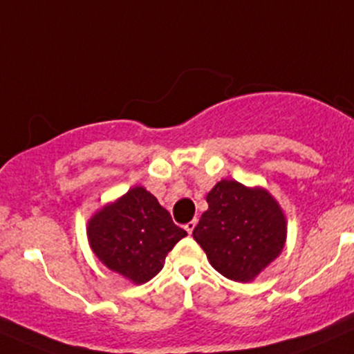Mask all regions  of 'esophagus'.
<instances>
[{
    "mask_svg": "<svg viewBox=\"0 0 354 354\" xmlns=\"http://www.w3.org/2000/svg\"><path fill=\"white\" fill-rule=\"evenodd\" d=\"M195 227H196V220H192V221H188V223L185 225V228H186V232H188L189 235L193 234V230H195Z\"/></svg>",
    "mask_w": 354,
    "mask_h": 354,
    "instance_id": "34e87169",
    "label": "esophagus"
}]
</instances>
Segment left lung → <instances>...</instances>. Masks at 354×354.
I'll use <instances>...</instances> for the list:
<instances>
[{
  "label": "left lung",
  "instance_id": "left-lung-1",
  "mask_svg": "<svg viewBox=\"0 0 354 354\" xmlns=\"http://www.w3.org/2000/svg\"><path fill=\"white\" fill-rule=\"evenodd\" d=\"M208 209L193 230L212 267L230 281L252 282L282 254L287 220L262 186L221 180L207 195Z\"/></svg>",
  "mask_w": 354,
  "mask_h": 354
}]
</instances>
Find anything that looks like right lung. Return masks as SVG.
<instances>
[{
	"label": "right lung",
	"instance_id": "add662e5",
	"mask_svg": "<svg viewBox=\"0 0 354 354\" xmlns=\"http://www.w3.org/2000/svg\"><path fill=\"white\" fill-rule=\"evenodd\" d=\"M186 235L145 186L131 188L87 221L88 245L95 257L133 284L151 281Z\"/></svg>",
	"mask_w": 354,
	"mask_h": 354
}]
</instances>
